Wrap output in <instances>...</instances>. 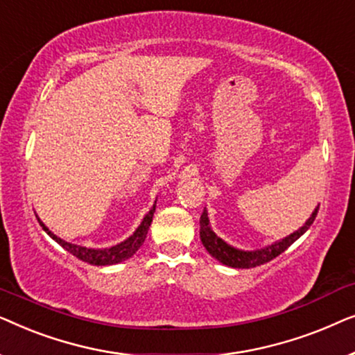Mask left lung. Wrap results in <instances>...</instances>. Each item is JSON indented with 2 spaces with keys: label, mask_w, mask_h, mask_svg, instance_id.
<instances>
[{
  "label": "left lung",
  "mask_w": 355,
  "mask_h": 355,
  "mask_svg": "<svg viewBox=\"0 0 355 355\" xmlns=\"http://www.w3.org/2000/svg\"><path fill=\"white\" fill-rule=\"evenodd\" d=\"M318 208H320V205L315 208V211L312 213V216L309 218L307 223H305V225L300 227L299 231H295L294 234L288 236L286 239L279 241V242H275V244L268 245L266 249L255 250V252L237 250V249H234V247L227 245L225 241H221L220 237H218L215 232L211 231L210 225H208L207 211L203 210L202 216H200L202 244L208 250V254H210L211 257H215V259L218 261H221L223 265L232 266V268H254V266H260V265L266 263V261H271L273 259H276V257H278L279 254H283L288 247L293 245L294 242L297 241L310 226H312V223L315 221V216H317V213H318Z\"/></svg>",
  "instance_id": "8db88e82"
}]
</instances>
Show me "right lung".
Returning a JSON list of instances; mask_svg holds the SVG:
<instances>
[{"instance_id": "add662e5", "label": "right lung", "mask_w": 355, "mask_h": 355, "mask_svg": "<svg viewBox=\"0 0 355 355\" xmlns=\"http://www.w3.org/2000/svg\"><path fill=\"white\" fill-rule=\"evenodd\" d=\"M153 213H155V205L152 210H150L147 215H145L144 221L140 223V226L137 227V231L134 232L132 236L129 237V239H125L124 242H121V244L114 245V247H110V249H87V247H82V245H74V244H69V242L60 239V237L53 234V232L48 230V227L43 225L40 221V226L43 230L46 231V234L53 237L58 244H60L62 249H66L69 254H72L77 259L82 260V261H87V263L90 265H96V266H105V265H114V263H119V261L123 260H128L129 257H132L135 252L140 249V245L144 244L145 237H147V232H148V227L152 225V220H153Z\"/></svg>"}]
</instances>
